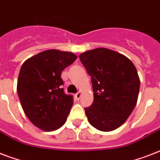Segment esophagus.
<instances>
[{"instance_id": "34e87169", "label": "esophagus", "mask_w": 160, "mask_h": 160, "mask_svg": "<svg viewBox=\"0 0 160 160\" xmlns=\"http://www.w3.org/2000/svg\"><path fill=\"white\" fill-rule=\"evenodd\" d=\"M81 95H82V92H81V91H79V92L76 93L75 95V98L76 100H80V97H81Z\"/></svg>"}]
</instances>
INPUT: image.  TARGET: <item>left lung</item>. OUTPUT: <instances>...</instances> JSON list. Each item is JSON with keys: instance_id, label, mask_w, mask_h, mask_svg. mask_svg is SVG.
<instances>
[{"instance_id": "obj_1", "label": "left lung", "mask_w": 160, "mask_h": 160, "mask_svg": "<svg viewBox=\"0 0 160 160\" xmlns=\"http://www.w3.org/2000/svg\"><path fill=\"white\" fill-rule=\"evenodd\" d=\"M91 77L94 101L85 108L88 121L100 131L121 126L136 105L140 80L129 58L106 48H96L80 55Z\"/></svg>"}]
</instances>
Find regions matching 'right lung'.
Here are the masks:
<instances>
[{
    "label": "right lung",
    "instance_id": "right-lung-1",
    "mask_svg": "<svg viewBox=\"0 0 160 160\" xmlns=\"http://www.w3.org/2000/svg\"><path fill=\"white\" fill-rule=\"evenodd\" d=\"M76 59L71 52L47 50L21 65L17 94L27 118L39 129L53 131L66 121L73 97L64 92L60 75Z\"/></svg>",
    "mask_w": 160,
    "mask_h": 160
}]
</instances>
